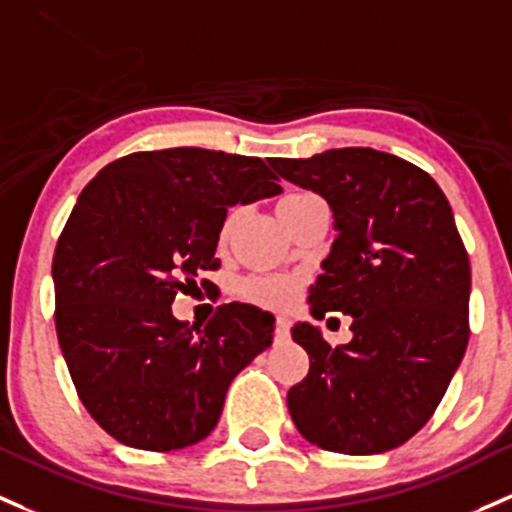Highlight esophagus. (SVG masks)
Segmentation results:
<instances>
[{
  "instance_id": "1",
  "label": "esophagus",
  "mask_w": 512,
  "mask_h": 512,
  "mask_svg": "<svg viewBox=\"0 0 512 512\" xmlns=\"http://www.w3.org/2000/svg\"><path fill=\"white\" fill-rule=\"evenodd\" d=\"M274 328H277V338L289 336V321L284 319V316H277V324H274Z\"/></svg>"
}]
</instances>
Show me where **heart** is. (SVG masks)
Segmentation results:
<instances>
[{
  "mask_svg": "<svg viewBox=\"0 0 512 512\" xmlns=\"http://www.w3.org/2000/svg\"><path fill=\"white\" fill-rule=\"evenodd\" d=\"M304 196H287L284 201H279L277 208L289 206V203L299 201ZM230 230V220L223 225V238ZM242 294L252 301V304L267 306V309H287L294 299L299 297V282L292 277H255L247 279L242 284Z\"/></svg>",
  "mask_w": 512,
  "mask_h": 512,
  "instance_id": "1",
  "label": "heart"
}]
</instances>
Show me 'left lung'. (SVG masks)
Wrapping results in <instances>:
<instances>
[{
	"mask_svg": "<svg viewBox=\"0 0 512 512\" xmlns=\"http://www.w3.org/2000/svg\"><path fill=\"white\" fill-rule=\"evenodd\" d=\"M282 179L333 211L331 255L311 287V314L341 311L353 338L331 348L297 324L309 375L287 395L299 434L338 454H380L429 422L469 343L471 265L437 181L368 147L272 159Z\"/></svg>",
	"mask_w": 512,
	"mask_h": 512,
	"instance_id": "left-lung-1",
	"label": "left lung"
}]
</instances>
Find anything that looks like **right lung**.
Listing matches in <instances>:
<instances>
[{
    "mask_svg": "<svg viewBox=\"0 0 512 512\" xmlns=\"http://www.w3.org/2000/svg\"><path fill=\"white\" fill-rule=\"evenodd\" d=\"M257 157L201 147L134 152L83 188L53 255L56 333L80 402L110 437L144 451L206 439L225 392L272 346L274 316L223 304L174 319L176 294L215 257L228 208L282 193Z\"/></svg>",
    "mask_w": 512,
    "mask_h": 512,
    "instance_id": "add662e5",
    "label": "right lung"
}]
</instances>
